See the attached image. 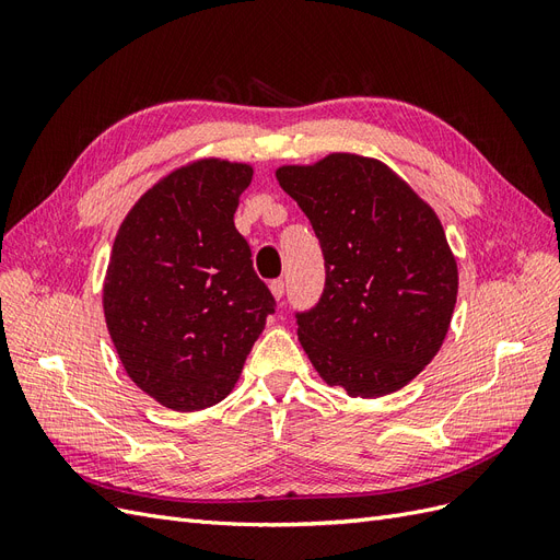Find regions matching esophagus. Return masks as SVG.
I'll list each match as a JSON object with an SVG mask.
<instances>
[{
	"label": "esophagus",
	"instance_id": "1",
	"mask_svg": "<svg viewBox=\"0 0 560 560\" xmlns=\"http://www.w3.org/2000/svg\"><path fill=\"white\" fill-rule=\"evenodd\" d=\"M270 294H273L276 301H282V296H284V282L282 280L270 282Z\"/></svg>",
	"mask_w": 560,
	"mask_h": 560
}]
</instances>
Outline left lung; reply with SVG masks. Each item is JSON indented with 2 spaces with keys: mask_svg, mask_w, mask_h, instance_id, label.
Wrapping results in <instances>:
<instances>
[{
  "mask_svg": "<svg viewBox=\"0 0 560 560\" xmlns=\"http://www.w3.org/2000/svg\"><path fill=\"white\" fill-rule=\"evenodd\" d=\"M276 177L325 254V292L296 315L308 360L350 397L397 393L434 360L457 299L436 212L385 163L343 151Z\"/></svg>",
  "mask_w": 560,
  "mask_h": 560,
  "instance_id": "left-lung-1",
  "label": "left lung"
}]
</instances>
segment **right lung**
I'll return each mask as SVG.
<instances>
[{
    "mask_svg": "<svg viewBox=\"0 0 560 560\" xmlns=\"http://www.w3.org/2000/svg\"><path fill=\"white\" fill-rule=\"evenodd\" d=\"M249 163L198 159L130 208L103 284L112 343L126 374L173 411H200L238 383L276 311L233 224Z\"/></svg>",
    "mask_w": 560,
    "mask_h": 560,
    "instance_id": "1",
    "label": "right lung"
}]
</instances>
